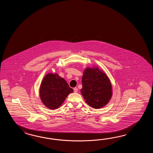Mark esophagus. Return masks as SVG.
Wrapping results in <instances>:
<instances>
[{"instance_id": "34e87169", "label": "esophagus", "mask_w": 153, "mask_h": 153, "mask_svg": "<svg viewBox=\"0 0 153 153\" xmlns=\"http://www.w3.org/2000/svg\"><path fill=\"white\" fill-rule=\"evenodd\" d=\"M78 88H74V92H75V93H76V92H78Z\"/></svg>"}]
</instances>
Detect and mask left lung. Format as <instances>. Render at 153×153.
<instances>
[{
  "mask_svg": "<svg viewBox=\"0 0 153 153\" xmlns=\"http://www.w3.org/2000/svg\"><path fill=\"white\" fill-rule=\"evenodd\" d=\"M81 93L86 103L94 109L104 107L113 95L109 78L98 67H86L82 77Z\"/></svg>",
  "mask_w": 153,
  "mask_h": 153,
  "instance_id": "left-lung-1",
  "label": "left lung"
}]
</instances>
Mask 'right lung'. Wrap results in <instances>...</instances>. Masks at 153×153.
Returning <instances> with one entry per match:
<instances>
[{
	"label": "right lung",
	"instance_id": "obj_1",
	"mask_svg": "<svg viewBox=\"0 0 153 153\" xmlns=\"http://www.w3.org/2000/svg\"><path fill=\"white\" fill-rule=\"evenodd\" d=\"M73 90L57 73H48L42 79L39 89V96L44 105L50 109L61 107L65 98Z\"/></svg>",
	"mask_w": 153,
	"mask_h": 153
}]
</instances>
